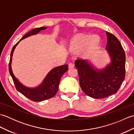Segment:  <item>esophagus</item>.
<instances>
[{
	"mask_svg": "<svg viewBox=\"0 0 134 134\" xmlns=\"http://www.w3.org/2000/svg\"><path fill=\"white\" fill-rule=\"evenodd\" d=\"M74 67V64L72 63H69V69H72Z\"/></svg>",
	"mask_w": 134,
	"mask_h": 134,
	"instance_id": "1",
	"label": "esophagus"
}]
</instances>
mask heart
<instances>
[{"label":"heart","mask_w":134,"mask_h":134,"mask_svg":"<svg viewBox=\"0 0 134 134\" xmlns=\"http://www.w3.org/2000/svg\"><path fill=\"white\" fill-rule=\"evenodd\" d=\"M99 41V37L96 35L90 37L83 36L73 40L71 44L70 48L74 52H78L87 48V53L90 54L98 46Z\"/></svg>","instance_id":"heart-1"}]
</instances>
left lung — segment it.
Here are the masks:
<instances>
[{"instance_id":"left-lung-1","label":"left lung","mask_w":134,"mask_h":134,"mask_svg":"<svg viewBox=\"0 0 134 134\" xmlns=\"http://www.w3.org/2000/svg\"><path fill=\"white\" fill-rule=\"evenodd\" d=\"M106 49L111 62L105 69L97 70L86 60L76 59L79 83L82 90L94 98H103L118 92L126 76V55L116 37L108 32Z\"/></svg>"}]
</instances>
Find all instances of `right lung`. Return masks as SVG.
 <instances>
[{"label": "right lung", "mask_w": 134, "mask_h": 134, "mask_svg": "<svg viewBox=\"0 0 134 134\" xmlns=\"http://www.w3.org/2000/svg\"><path fill=\"white\" fill-rule=\"evenodd\" d=\"M45 29H47V27H41L33 29L22 37V38L19 41L27 37L33 35H36L41 30ZM19 42V41L14 45L12 50H11L10 62L9 64H8L9 72L13 78L14 83L15 84L16 89L26 97L33 101L40 102L52 98L53 97L55 96L57 92H58L61 77L68 70V65L64 64L54 68L48 74L42 83L38 87L35 88H29L25 86L20 83L18 79L14 75L11 65V62H12L13 52Z\"/></svg>", "instance_id": "right-lung-1"}]
</instances>
